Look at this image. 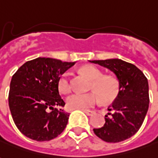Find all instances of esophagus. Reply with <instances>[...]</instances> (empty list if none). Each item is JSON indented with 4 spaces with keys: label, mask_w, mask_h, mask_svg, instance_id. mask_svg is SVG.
I'll return each mask as SVG.
<instances>
[{
    "label": "esophagus",
    "mask_w": 158,
    "mask_h": 158,
    "mask_svg": "<svg viewBox=\"0 0 158 158\" xmlns=\"http://www.w3.org/2000/svg\"><path fill=\"white\" fill-rule=\"evenodd\" d=\"M82 111H84L85 113L87 115H92V114H94V111H92V110H82Z\"/></svg>",
    "instance_id": "1"
}]
</instances>
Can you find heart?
I'll use <instances>...</instances> for the list:
<instances>
[{
	"label": "heart",
	"mask_w": 158,
	"mask_h": 158,
	"mask_svg": "<svg viewBox=\"0 0 158 158\" xmlns=\"http://www.w3.org/2000/svg\"><path fill=\"white\" fill-rule=\"evenodd\" d=\"M80 72L91 80L90 89L96 91L88 93H74L67 98V105L70 110H85L96 105L99 97L102 102L113 101L118 94L119 84L113 76L103 75L102 72L93 66H84ZM58 89L60 92L68 94L72 90V85L68 73H64L58 80Z\"/></svg>",
	"instance_id": "heart-1"
}]
</instances>
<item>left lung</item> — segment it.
Returning a JSON list of instances; mask_svg holds the SVG:
<instances>
[{"label":"left lung","mask_w":158,"mask_h":158,"mask_svg":"<svg viewBox=\"0 0 158 158\" xmlns=\"http://www.w3.org/2000/svg\"><path fill=\"white\" fill-rule=\"evenodd\" d=\"M110 69L119 82V91L108 108L105 124L94 128L95 134L105 142L117 143L134 135L140 128L149 108V85L141 70L120 59L90 60Z\"/></svg>","instance_id":"1"}]
</instances>
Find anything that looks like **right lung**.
Segmentation results:
<instances>
[{
  "instance_id": "1",
  "label": "right lung",
  "mask_w": 158,
  "mask_h": 158,
  "mask_svg": "<svg viewBox=\"0 0 158 158\" xmlns=\"http://www.w3.org/2000/svg\"><path fill=\"white\" fill-rule=\"evenodd\" d=\"M75 62L38 57L26 61L12 77L8 103L18 129L33 140L48 141L63 132L69 113L64 111L58 80Z\"/></svg>"
}]
</instances>
